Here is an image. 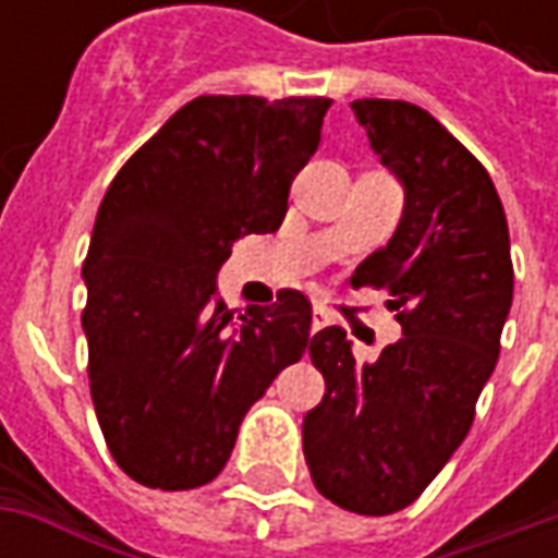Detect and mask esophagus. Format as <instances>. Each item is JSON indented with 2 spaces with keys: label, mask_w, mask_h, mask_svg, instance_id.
Here are the masks:
<instances>
[{
  "label": "esophagus",
  "mask_w": 558,
  "mask_h": 558,
  "mask_svg": "<svg viewBox=\"0 0 558 558\" xmlns=\"http://www.w3.org/2000/svg\"><path fill=\"white\" fill-rule=\"evenodd\" d=\"M326 326H328V314H326V311H319V307H316L314 319H311V331H319V328H326Z\"/></svg>",
  "instance_id": "34e87169"
}]
</instances>
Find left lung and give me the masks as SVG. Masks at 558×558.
I'll return each mask as SVG.
<instances>
[{
	"label": "left lung",
	"mask_w": 558,
	"mask_h": 558,
	"mask_svg": "<svg viewBox=\"0 0 558 558\" xmlns=\"http://www.w3.org/2000/svg\"><path fill=\"white\" fill-rule=\"evenodd\" d=\"M352 113L403 187V215L352 287L388 290L403 338L359 364L340 326L311 338L326 379L304 415L316 490L355 514H395L418 499L466 439L514 299L502 199L490 175L427 110L362 98Z\"/></svg>",
	"instance_id": "left-lung-1"
}]
</instances>
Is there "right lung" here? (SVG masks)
<instances>
[{
    "instance_id": "obj_1",
    "label": "right lung",
    "mask_w": 558,
    "mask_h": 558,
    "mask_svg": "<svg viewBox=\"0 0 558 558\" xmlns=\"http://www.w3.org/2000/svg\"><path fill=\"white\" fill-rule=\"evenodd\" d=\"M328 107L194 98L104 194L83 263L92 403L113 460L146 487L218 478L247 410L307 350L302 292L232 319L218 271L242 235L283 223Z\"/></svg>"
}]
</instances>
